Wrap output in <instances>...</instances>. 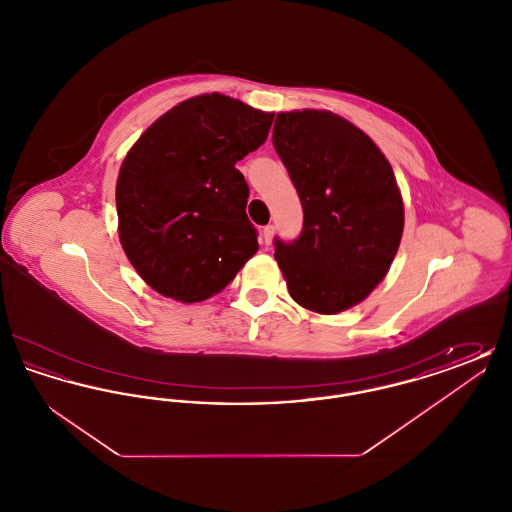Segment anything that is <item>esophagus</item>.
Returning a JSON list of instances; mask_svg holds the SVG:
<instances>
[{
    "instance_id": "obj_1",
    "label": "esophagus",
    "mask_w": 512,
    "mask_h": 512,
    "mask_svg": "<svg viewBox=\"0 0 512 512\" xmlns=\"http://www.w3.org/2000/svg\"><path fill=\"white\" fill-rule=\"evenodd\" d=\"M272 236H274V226H272V224L263 226V230H261V238H263V242L267 245L270 244V242H272Z\"/></svg>"
}]
</instances>
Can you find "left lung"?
<instances>
[{
  "mask_svg": "<svg viewBox=\"0 0 512 512\" xmlns=\"http://www.w3.org/2000/svg\"><path fill=\"white\" fill-rule=\"evenodd\" d=\"M272 144L303 207L299 238H276L274 257L295 303L336 315L368 297L399 249L405 215L391 165L330 111L278 113Z\"/></svg>",
  "mask_w": 512,
  "mask_h": 512,
  "instance_id": "1",
  "label": "left lung"
}]
</instances>
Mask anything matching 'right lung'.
<instances>
[{
	"mask_svg": "<svg viewBox=\"0 0 512 512\" xmlns=\"http://www.w3.org/2000/svg\"><path fill=\"white\" fill-rule=\"evenodd\" d=\"M272 119L238 99L203 94L172 107L128 151L117 180L119 238L155 292L203 301L257 253L236 163L265 144Z\"/></svg>",
	"mask_w": 512,
	"mask_h": 512,
	"instance_id": "obj_1",
	"label": "right lung"
}]
</instances>
